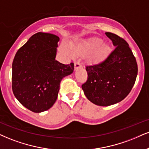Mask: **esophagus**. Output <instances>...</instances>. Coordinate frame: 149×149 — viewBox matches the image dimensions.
<instances>
[{
  "label": "esophagus",
  "instance_id": "esophagus-1",
  "mask_svg": "<svg viewBox=\"0 0 149 149\" xmlns=\"http://www.w3.org/2000/svg\"><path fill=\"white\" fill-rule=\"evenodd\" d=\"M81 64L80 63V62L79 61H77V62H75L74 63V68L75 69H78V68H81Z\"/></svg>",
  "mask_w": 149,
  "mask_h": 149
}]
</instances>
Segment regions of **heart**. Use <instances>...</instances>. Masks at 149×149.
Returning a JSON list of instances; mask_svg holds the SVG:
<instances>
[{
  "mask_svg": "<svg viewBox=\"0 0 149 149\" xmlns=\"http://www.w3.org/2000/svg\"><path fill=\"white\" fill-rule=\"evenodd\" d=\"M71 50L73 54L79 55L84 53L91 52L99 49L96 54V58L103 57L109 50V47L106 44H103V41L100 38H95L90 41L84 42L82 43H77L71 45Z\"/></svg>",
  "mask_w": 149,
  "mask_h": 149,
  "instance_id": "heart-1",
  "label": "heart"
}]
</instances>
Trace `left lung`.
Wrapping results in <instances>:
<instances>
[{"label":"left lung","instance_id":"obj_1","mask_svg":"<svg viewBox=\"0 0 149 149\" xmlns=\"http://www.w3.org/2000/svg\"><path fill=\"white\" fill-rule=\"evenodd\" d=\"M106 35L115 47L102 61L86 66L84 94L93 104L108 106L124 100L133 88L137 75L136 58L124 38L111 32Z\"/></svg>","mask_w":149,"mask_h":149}]
</instances>
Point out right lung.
<instances>
[{
	"instance_id": "1",
	"label": "right lung",
	"mask_w": 149,
	"mask_h": 149,
	"mask_svg": "<svg viewBox=\"0 0 149 149\" xmlns=\"http://www.w3.org/2000/svg\"><path fill=\"white\" fill-rule=\"evenodd\" d=\"M58 41L54 34L36 33L18 49L13 61V93L22 105L34 113L54 105L61 81L74 70V63L65 65L55 60Z\"/></svg>"
}]
</instances>
